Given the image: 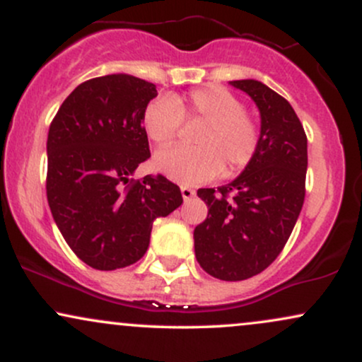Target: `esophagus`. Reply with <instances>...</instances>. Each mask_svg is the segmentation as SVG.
<instances>
[{"label": "esophagus", "mask_w": 362, "mask_h": 362, "mask_svg": "<svg viewBox=\"0 0 362 362\" xmlns=\"http://www.w3.org/2000/svg\"><path fill=\"white\" fill-rule=\"evenodd\" d=\"M180 192H182V197H184L185 202L190 201V199H192L194 195H195L194 190L190 189V187H187V185H182V187H180Z\"/></svg>", "instance_id": "obj_1"}]
</instances>
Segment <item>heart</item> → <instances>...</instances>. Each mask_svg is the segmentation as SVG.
Returning a JSON list of instances; mask_svg holds the SVG:
<instances>
[{
  "label": "heart",
  "instance_id": "heart-1",
  "mask_svg": "<svg viewBox=\"0 0 362 362\" xmlns=\"http://www.w3.org/2000/svg\"><path fill=\"white\" fill-rule=\"evenodd\" d=\"M182 119H202L195 148H163L153 158L160 173L180 184L195 185L219 172L243 170L259 148V126L245 112L243 102L221 86L190 91L187 97L156 98L146 107L143 126L153 143L165 146L177 138Z\"/></svg>",
  "mask_w": 362,
  "mask_h": 362
}]
</instances>
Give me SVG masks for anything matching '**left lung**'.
I'll return each mask as SVG.
<instances>
[{
  "mask_svg": "<svg viewBox=\"0 0 362 362\" xmlns=\"http://www.w3.org/2000/svg\"><path fill=\"white\" fill-rule=\"evenodd\" d=\"M260 112L255 156L228 185L199 189L209 207L194 230L195 259L209 276L245 281L269 267L282 252L305 202L308 141L296 112L257 80L230 81Z\"/></svg>",
  "mask_w": 362,
  "mask_h": 362,
  "instance_id": "obj_1",
  "label": "left lung"
}]
</instances>
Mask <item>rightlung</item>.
I'll return each instance as SVG.
<instances>
[{
	"label": "right lung",
	"mask_w": 362,
	"mask_h": 362,
	"mask_svg": "<svg viewBox=\"0 0 362 362\" xmlns=\"http://www.w3.org/2000/svg\"><path fill=\"white\" fill-rule=\"evenodd\" d=\"M153 83L107 74L81 83L57 110L47 136V201L80 259L98 271L138 262L153 221L184 202L163 175H131L149 158L143 115Z\"/></svg>",
	"instance_id": "add662e5"
}]
</instances>
